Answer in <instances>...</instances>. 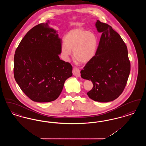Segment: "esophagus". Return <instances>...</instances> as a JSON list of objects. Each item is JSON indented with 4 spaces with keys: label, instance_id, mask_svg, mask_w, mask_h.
I'll list each match as a JSON object with an SVG mask.
<instances>
[{
    "label": "esophagus",
    "instance_id": "1",
    "mask_svg": "<svg viewBox=\"0 0 146 146\" xmlns=\"http://www.w3.org/2000/svg\"><path fill=\"white\" fill-rule=\"evenodd\" d=\"M73 74L74 76H78V77L80 76V70L76 67H74L73 69Z\"/></svg>",
    "mask_w": 146,
    "mask_h": 146
}]
</instances>
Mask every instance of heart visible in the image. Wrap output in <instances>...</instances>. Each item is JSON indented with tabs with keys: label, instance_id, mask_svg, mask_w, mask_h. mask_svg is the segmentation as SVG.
Instances as JSON below:
<instances>
[{
	"label": "heart",
	"instance_id": "b5f03b06",
	"mask_svg": "<svg viewBox=\"0 0 146 146\" xmlns=\"http://www.w3.org/2000/svg\"><path fill=\"white\" fill-rule=\"evenodd\" d=\"M61 45V51L67 59L73 50L74 57L80 62L86 63L95 55L98 48V38L94 33L83 29L70 31L64 37Z\"/></svg>",
	"mask_w": 146,
	"mask_h": 146
}]
</instances>
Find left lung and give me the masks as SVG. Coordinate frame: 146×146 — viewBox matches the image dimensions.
Listing matches in <instances>:
<instances>
[{
	"instance_id": "1",
	"label": "left lung",
	"mask_w": 146,
	"mask_h": 146,
	"mask_svg": "<svg viewBox=\"0 0 146 146\" xmlns=\"http://www.w3.org/2000/svg\"><path fill=\"white\" fill-rule=\"evenodd\" d=\"M96 27L102 35L95 55L80 72L91 80L92 89L87 95L100 102L117 98L125 89L130 72V62L125 42L111 26L97 20Z\"/></svg>"
}]
</instances>
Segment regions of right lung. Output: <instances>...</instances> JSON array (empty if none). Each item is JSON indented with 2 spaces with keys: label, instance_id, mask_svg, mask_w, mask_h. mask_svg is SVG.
I'll use <instances>...</instances> for the list:
<instances>
[{
  "label": "right lung",
  "instance_id": "obj_1",
  "mask_svg": "<svg viewBox=\"0 0 146 146\" xmlns=\"http://www.w3.org/2000/svg\"><path fill=\"white\" fill-rule=\"evenodd\" d=\"M46 23L30 29L14 55V75L25 95L38 102H49L60 96L72 66L60 60L62 40Z\"/></svg>",
  "mask_w": 146,
  "mask_h": 146
}]
</instances>
